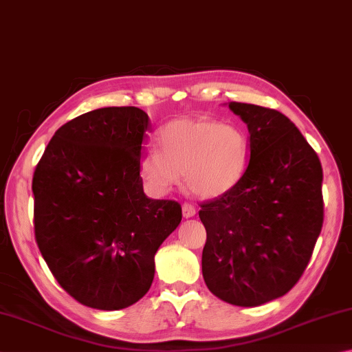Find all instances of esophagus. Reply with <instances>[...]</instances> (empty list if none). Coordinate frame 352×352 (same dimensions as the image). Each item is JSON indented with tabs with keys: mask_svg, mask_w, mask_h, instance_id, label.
I'll use <instances>...</instances> for the list:
<instances>
[{
	"mask_svg": "<svg viewBox=\"0 0 352 352\" xmlns=\"http://www.w3.org/2000/svg\"><path fill=\"white\" fill-rule=\"evenodd\" d=\"M195 207L192 204H184L182 206V217L184 218H193L195 217Z\"/></svg>",
	"mask_w": 352,
	"mask_h": 352,
	"instance_id": "34e87169",
	"label": "esophagus"
}]
</instances>
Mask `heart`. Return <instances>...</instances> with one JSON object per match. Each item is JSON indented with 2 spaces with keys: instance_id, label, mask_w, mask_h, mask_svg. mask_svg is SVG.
I'll use <instances>...</instances> for the list:
<instances>
[{
  "instance_id": "heart-1",
  "label": "heart",
  "mask_w": 352,
  "mask_h": 352,
  "mask_svg": "<svg viewBox=\"0 0 352 352\" xmlns=\"http://www.w3.org/2000/svg\"><path fill=\"white\" fill-rule=\"evenodd\" d=\"M160 152L150 148L140 160V175L153 192L165 193L181 175L198 198L229 193L241 181L249 160V140L241 128L210 119H179L159 135Z\"/></svg>"
}]
</instances>
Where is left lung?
Instances as JSON below:
<instances>
[{
    "instance_id": "obj_1",
    "label": "left lung",
    "mask_w": 352,
    "mask_h": 352,
    "mask_svg": "<svg viewBox=\"0 0 352 352\" xmlns=\"http://www.w3.org/2000/svg\"><path fill=\"white\" fill-rule=\"evenodd\" d=\"M248 125L250 160L235 188L201 204L202 276L226 303L254 307L300 280L323 226L317 153L280 111L230 102Z\"/></svg>"
}]
</instances>
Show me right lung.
I'll return each mask as SVG.
<instances>
[{"label":"right lung","mask_w":352,"mask_h":352,"mask_svg":"<svg viewBox=\"0 0 352 352\" xmlns=\"http://www.w3.org/2000/svg\"><path fill=\"white\" fill-rule=\"evenodd\" d=\"M148 133L140 108L89 111L55 131L34 173L38 249L58 285L94 309H123L144 297L154 255L182 219L177 202L144 193Z\"/></svg>","instance_id":"right-lung-1"}]
</instances>
